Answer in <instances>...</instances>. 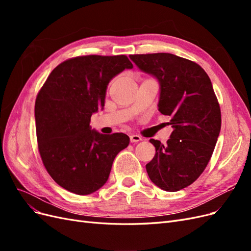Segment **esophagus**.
Wrapping results in <instances>:
<instances>
[{"mask_svg":"<svg viewBox=\"0 0 251 251\" xmlns=\"http://www.w3.org/2000/svg\"><path fill=\"white\" fill-rule=\"evenodd\" d=\"M140 140H141V137H140V136H138V135H131L130 136V141L131 142L136 143V142H139Z\"/></svg>","mask_w":251,"mask_h":251,"instance_id":"1","label":"esophagus"}]
</instances>
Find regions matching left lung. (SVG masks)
I'll use <instances>...</instances> for the list:
<instances>
[{
  "mask_svg": "<svg viewBox=\"0 0 251 251\" xmlns=\"http://www.w3.org/2000/svg\"><path fill=\"white\" fill-rule=\"evenodd\" d=\"M140 70L160 82L159 111L171 117L165 146L151 139L156 154L146 168L154 184L166 192L191 185L206 168L221 130V110L203 68L171 53L133 54Z\"/></svg>",
  "mask_w": 251,
  "mask_h": 251,
  "instance_id": "obj_1",
  "label": "left lung"
}]
</instances>
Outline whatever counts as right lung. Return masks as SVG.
Here are the masks:
<instances>
[{"instance_id": "right-lung-1", "label": "right lung", "mask_w": 251, "mask_h": 251, "mask_svg": "<svg viewBox=\"0 0 251 251\" xmlns=\"http://www.w3.org/2000/svg\"><path fill=\"white\" fill-rule=\"evenodd\" d=\"M133 64L126 55H83L60 63L37 93V148L45 169L73 194L89 195L107 182L114 159L128 146L124 133L102 135L90 127L104 105L109 81Z\"/></svg>"}]
</instances>
